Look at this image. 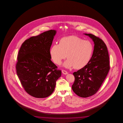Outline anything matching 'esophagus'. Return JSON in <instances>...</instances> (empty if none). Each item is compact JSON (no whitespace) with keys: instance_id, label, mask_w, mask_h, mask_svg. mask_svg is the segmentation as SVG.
<instances>
[{"instance_id":"34e87169","label":"esophagus","mask_w":123,"mask_h":123,"mask_svg":"<svg viewBox=\"0 0 123 123\" xmlns=\"http://www.w3.org/2000/svg\"><path fill=\"white\" fill-rule=\"evenodd\" d=\"M62 73L64 74H65V75H66L67 74H68V72H67V71H65V70H62Z\"/></svg>"}]
</instances>
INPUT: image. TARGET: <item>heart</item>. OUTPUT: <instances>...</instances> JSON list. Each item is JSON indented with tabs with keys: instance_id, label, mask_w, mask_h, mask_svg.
<instances>
[{
	"instance_id": "obj_1",
	"label": "heart",
	"mask_w": 123,
	"mask_h": 123,
	"mask_svg": "<svg viewBox=\"0 0 123 123\" xmlns=\"http://www.w3.org/2000/svg\"><path fill=\"white\" fill-rule=\"evenodd\" d=\"M93 51L92 42L71 36L62 38L59 44H54L50 49V54L56 64L60 65L66 56L68 59L63 64L64 67L70 68L74 66V68L80 69L90 62Z\"/></svg>"
}]
</instances>
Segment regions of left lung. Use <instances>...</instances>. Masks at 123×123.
Wrapping results in <instances>:
<instances>
[{"instance_id":"1","label":"left lung","mask_w":123,"mask_h":123,"mask_svg":"<svg viewBox=\"0 0 123 123\" xmlns=\"http://www.w3.org/2000/svg\"><path fill=\"white\" fill-rule=\"evenodd\" d=\"M84 34L93 41V53L87 65L73 73L75 81L72 89L77 96L86 98L99 90L110 70V65L108 51L103 41L92 34Z\"/></svg>"}]
</instances>
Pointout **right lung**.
<instances>
[{
  "mask_svg": "<svg viewBox=\"0 0 123 123\" xmlns=\"http://www.w3.org/2000/svg\"><path fill=\"white\" fill-rule=\"evenodd\" d=\"M56 31L49 30L23 43L16 65L17 75L24 89L34 97L44 98L54 91L61 70L51 60L50 49Z\"/></svg>",
  "mask_w": 123,
  "mask_h": 123,
  "instance_id": "1",
  "label": "right lung"
}]
</instances>
